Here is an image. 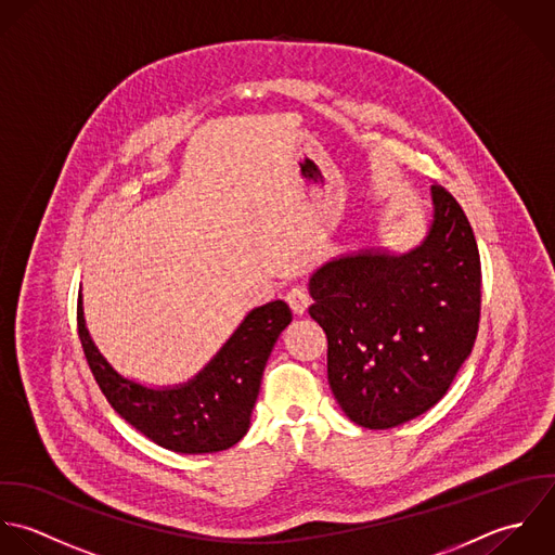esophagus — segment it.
Returning a JSON list of instances; mask_svg holds the SVG:
<instances>
[{"mask_svg":"<svg viewBox=\"0 0 555 555\" xmlns=\"http://www.w3.org/2000/svg\"><path fill=\"white\" fill-rule=\"evenodd\" d=\"M287 302L296 315H305L311 305V296L305 287H294L287 292Z\"/></svg>","mask_w":555,"mask_h":555,"instance_id":"esophagus-1","label":"esophagus"}]
</instances>
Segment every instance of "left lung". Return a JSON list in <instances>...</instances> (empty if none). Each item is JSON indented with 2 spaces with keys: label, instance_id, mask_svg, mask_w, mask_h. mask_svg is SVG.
<instances>
[{
  "label": "left lung",
  "instance_id": "1",
  "mask_svg": "<svg viewBox=\"0 0 555 555\" xmlns=\"http://www.w3.org/2000/svg\"><path fill=\"white\" fill-rule=\"evenodd\" d=\"M431 202L427 233L410 250L340 255L309 279V313L328 336L334 399L364 429H392L431 410L476 340V237L440 184Z\"/></svg>",
  "mask_w": 555,
  "mask_h": 555
}]
</instances>
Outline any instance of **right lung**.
Segmentation results:
<instances>
[{
	"mask_svg": "<svg viewBox=\"0 0 555 555\" xmlns=\"http://www.w3.org/2000/svg\"><path fill=\"white\" fill-rule=\"evenodd\" d=\"M289 322L292 309L283 300L257 307L189 382L147 386L113 369L86 326L81 294L77 305L88 364L113 410L147 440L182 454L219 452L244 438L266 362Z\"/></svg>",
	"mask_w": 555,
	"mask_h": 555,
	"instance_id": "right-lung-1",
	"label": "right lung"
}]
</instances>
